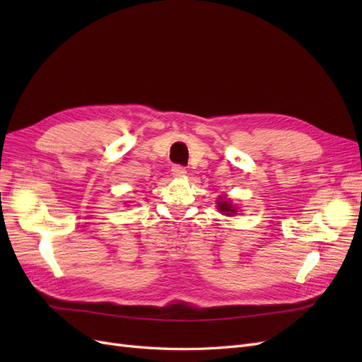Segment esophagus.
<instances>
[{
	"label": "esophagus",
	"instance_id": "1",
	"mask_svg": "<svg viewBox=\"0 0 362 362\" xmlns=\"http://www.w3.org/2000/svg\"><path fill=\"white\" fill-rule=\"evenodd\" d=\"M185 173H187V170H185L184 166H180V164H177V166L172 168V175H173V177L181 178V177H185Z\"/></svg>",
	"mask_w": 362,
	"mask_h": 362
}]
</instances>
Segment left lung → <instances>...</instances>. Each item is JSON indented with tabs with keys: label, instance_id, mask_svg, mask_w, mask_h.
Segmentation results:
<instances>
[{
	"label": "left lung",
	"instance_id": "8db88e82",
	"mask_svg": "<svg viewBox=\"0 0 362 362\" xmlns=\"http://www.w3.org/2000/svg\"><path fill=\"white\" fill-rule=\"evenodd\" d=\"M217 210L221 211L222 214H225V216H234V214H237V208L229 202V201H222V199H218L217 201Z\"/></svg>",
	"mask_w": 362,
	"mask_h": 362
}]
</instances>
